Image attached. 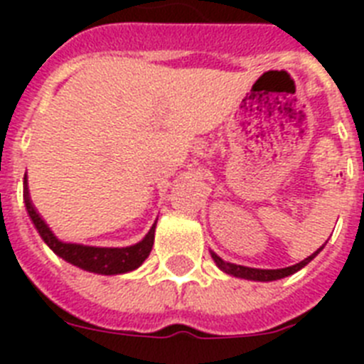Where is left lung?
<instances>
[{
	"label": "left lung",
	"instance_id": "1",
	"mask_svg": "<svg viewBox=\"0 0 364 364\" xmlns=\"http://www.w3.org/2000/svg\"><path fill=\"white\" fill-rule=\"evenodd\" d=\"M326 246V242L317 250V252L311 253L310 257H306L304 260L297 262L294 266H288V268H279V269H260V268H250V266H240V264H233V262H226V260H222L220 257L217 255L215 252H211V257H213L215 264L222 269L228 275H233V277L239 279H246V281H259V282H269V281H277V279H284L288 275H294L295 272L302 269L308 262L315 259V257L319 255L323 252V247Z\"/></svg>",
	"mask_w": 364,
	"mask_h": 364
}]
</instances>
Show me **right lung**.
Wrapping results in <instances>:
<instances>
[{
    "instance_id": "add662e5",
    "label": "right lung",
    "mask_w": 364,
    "mask_h": 364,
    "mask_svg": "<svg viewBox=\"0 0 364 364\" xmlns=\"http://www.w3.org/2000/svg\"><path fill=\"white\" fill-rule=\"evenodd\" d=\"M23 200L27 213L31 217L32 224L38 230L43 242L56 253L58 257H62L63 260L70 262L73 266L85 269V272L98 273V275H120V273H127L136 269L138 266H142L144 260L149 257L151 247L154 242V222L147 235L140 242L133 244V246L125 247H100V246H85V244L76 242H63L50 231V228L45 224L43 218L40 217L34 205H32L31 197H28V182L27 175L23 178Z\"/></svg>"
}]
</instances>
